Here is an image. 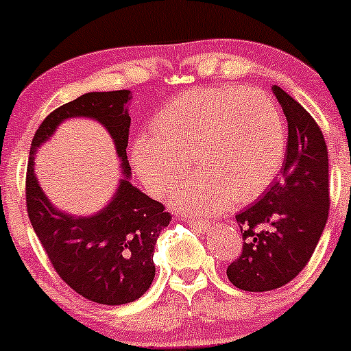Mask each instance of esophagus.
Returning a JSON list of instances; mask_svg holds the SVG:
<instances>
[{"label": "esophagus", "instance_id": "esophagus-1", "mask_svg": "<svg viewBox=\"0 0 351 351\" xmlns=\"http://www.w3.org/2000/svg\"><path fill=\"white\" fill-rule=\"evenodd\" d=\"M185 222L189 226H192L193 229H197V231H202L205 232L208 229V222L204 221V219H195V217H189L185 219Z\"/></svg>", "mask_w": 351, "mask_h": 351}]
</instances>
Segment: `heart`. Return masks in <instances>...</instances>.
Returning <instances> with one entry per match:
<instances>
[{"label":"heart","instance_id":"heart-1","mask_svg":"<svg viewBox=\"0 0 351 351\" xmlns=\"http://www.w3.org/2000/svg\"><path fill=\"white\" fill-rule=\"evenodd\" d=\"M285 154V127L267 93L238 86L190 90L173 98L154 119L153 136H139L132 158L151 192L165 193L197 173L171 197L178 210L221 212L267 190Z\"/></svg>","mask_w":351,"mask_h":351}]
</instances>
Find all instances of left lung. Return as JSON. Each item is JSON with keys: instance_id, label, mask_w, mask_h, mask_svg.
Instances as JSON below:
<instances>
[{"instance_id": "8db88e82", "label": "left lung", "mask_w": 351, "mask_h": 351, "mask_svg": "<svg viewBox=\"0 0 351 351\" xmlns=\"http://www.w3.org/2000/svg\"><path fill=\"white\" fill-rule=\"evenodd\" d=\"M271 91L287 117L289 141L280 178L236 215L244 243L238 260L228 267V278L246 292H267L293 280L313 256L329 212L323 132L280 86Z\"/></svg>"}]
</instances>
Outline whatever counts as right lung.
I'll list each match as a JSON object with an SVG mask.
<instances>
[{"label": "right lung", "instance_id": "add662e5", "mask_svg": "<svg viewBox=\"0 0 351 351\" xmlns=\"http://www.w3.org/2000/svg\"><path fill=\"white\" fill-rule=\"evenodd\" d=\"M129 90L95 91L49 113L35 132L27 166L28 219L49 261L74 292L105 306H122L146 293L154 280V244L171 214L127 180ZM90 116L108 127L126 178L112 202L91 218H74L51 207L33 175V154L62 119Z\"/></svg>", "mask_w": 351, "mask_h": 351}]
</instances>
